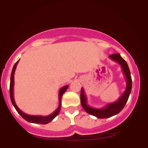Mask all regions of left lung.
Instances as JSON below:
<instances>
[{"label":"left lung","instance_id":"obj_1","mask_svg":"<svg viewBox=\"0 0 148 148\" xmlns=\"http://www.w3.org/2000/svg\"><path fill=\"white\" fill-rule=\"evenodd\" d=\"M109 58L112 60L118 62V63L121 66L123 69V74L125 76L127 81V87L125 89V91L119 99L116 101H114L113 103H108L104 107L101 108H96L90 106L87 103V98H86V95H85L84 90L81 88V103L84 109L88 113L92 115L97 117V118H108L110 117L113 116L118 114L126 104L127 100L129 99V97L132 91V77H131L130 70L128 67L127 62L125 61L121 56L119 53L112 54L109 56Z\"/></svg>","mask_w":148,"mask_h":148}]
</instances>
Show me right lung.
<instances>
[{"mask_svg": "<svg viewBox=\"0 0 148 148\" xmlns=\"http://www.w3.org/2000/svg\"><path fill=\"white\" fill-rule=\"evenodd\" d=\"M18 60L16 63L14 64V67H13L12 71L11 73V77H10V99H11L12 103L13 106H14L15 109L16 110V111L18 112V113L23 118L24 120H26V121L29 122V123H36V124H42V125H46V124H48L51 122L57 116L58 114L60 112V108H61V99H62V95L64 94V92L67 90V89L68 88L69 86H64L63 87L61 88L58 93V97H59V105L58 106L57 109L53 113H51V114L47 115V116H40V115H28L26 113H23V111L20 109L18 107L16 106V103H15L14 99V75L15 70H16V66H17V64L18 62Z\"/></svg>", "mask_w": 148, "mask_h": 148, "instance_id": "obj_1", "label": "right lung"}]
</instances>
